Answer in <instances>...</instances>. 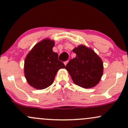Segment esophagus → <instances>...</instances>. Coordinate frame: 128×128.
Masks as SVG:
<instances>
[{
  "label": "esophagus",
  "mask_w": 128,
  "mask_h": 128,
  "mask_svg": "<svg viewBox=\"0 0 128 128\" xmlns=\"http://www.w3.org/2000/svg\"><path fill=\"white\" fill-rule=\"evenodd\" d=\"M68 62V60H67V61H65V62H64V64H65V66H66L67 64V63Z\"/></svg>",
  "instance_id": "34e87169"
}]
</instances>
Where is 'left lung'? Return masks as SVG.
<instances>
[{"label": "left lung", "mask_w": 128, "mask_h": 128, "mask_svg": "<svg viewBox=\"0 0 128 128\" xmlns=\"http://www.w3.org/2000/svg\"><path fill=\"white\" fill-rule=\"evenodd\" d=\"M76 54L66 66L73 82L84 88L94 87L99 84L104 73L102 60L93 50L79 45L73 50Z\"/></svg>", "instance_id": "8db88e82"}]
</instances>
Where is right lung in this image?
Here are the masks:
<instances>
[{"label":"right lung","instance_id":"obj_1","mask_svg":"<svg viewBox=\"0 0 128 128\" xmlns=\"http://www.w3.org/2000/svg\"><path fill=\"white\" fill-rule=\"evenodd\" d=\"M54 40L46 38L38 42L26 56L24 64V76L28 83L37 90L52 84L57 72L65 68L58 60L57 53L53 52Z\"/></svg>","mask_w":128,"mask_h":128}]
</instances>
